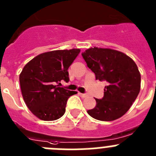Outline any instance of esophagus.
<instances>
[{
	"instance_id": "34e87169",
	"label": "esophagus",
	"mask_w": 156,
	"mask_h": 156,
	"mask_svg": "<svg viewBox=\"0 0 156 156\" xmlns=\"http://www.w3.org/2000/svg\"><path fill=\"white\" fill-rule=\"evenodd\" d=\"M80 96L81 98H87V94H81V93H80Z\"/></svg>"
}]
</instances>
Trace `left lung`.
Here are the masks:
<instances>
[{
	"label": "left lung",
	"mask_w": 156,
	"mask_h": 156,
	"mask_svg": "<svg viewBox=\"0 0 156 156\" xmlns=\"http://www.w3.org/2000/svg\"><path fill=\"white\" fill-rule=\"evenodd\" d=\"M82 56L96 79L108 82L104 98H95V108L88 110V114L104 121L122 117L141 89V74L136 63L126 54L108 48H90L83 52Z\"/></svg>",
	"instance_id": "left-lung-1"
}]
</instances>
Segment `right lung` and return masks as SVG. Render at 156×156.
Wrapping results in <instances>:
<instances>
[{
	"label": "right lung",
	"instance_id": "add662e5",
	"mask_svg": "<svg viewBox=\"0 0 156 156\" xmlns=\"http://www.w3.org/2000/svg\"><path fill=\"white\" fill-rule=\"evenodd\" d=\"M80 48L54 50L39 54L24 66L19 75L23 99L31 112L42 121H55L65 114L68 98L76 91L58 87L69 82L68 69Z\"/></svg>",
	"mask_w": 156,
	"mask_h": 156
}]
</instances>
